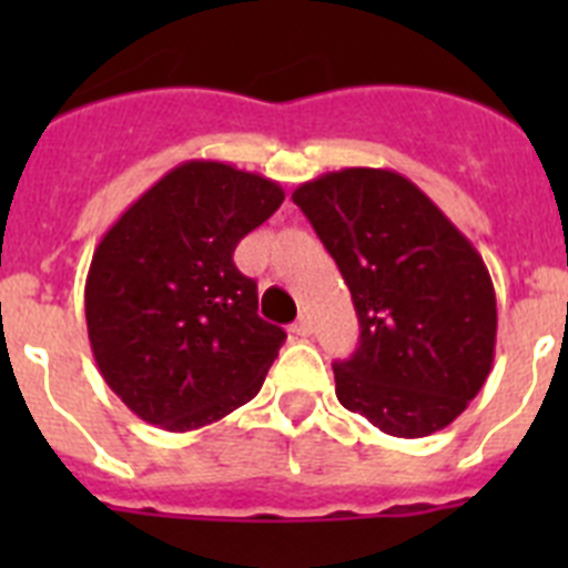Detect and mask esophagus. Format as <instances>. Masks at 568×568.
<instances>
[{"instance_id":"obj_1","label":"esophagus","mask_w":568,"mask_h":568,"mask_svg":"<svg viewBox=\"0 0 568 568\" xmlns=\"http://www.w3.org/2000/svg\"><path fill=\"white\" fill-rule=\"evenodd\" d=\"M293 333L301 335V338H310V335H313V321H310V318H298L293 324Z\"/></svg>"}]
</instances>
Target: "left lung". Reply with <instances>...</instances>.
I'll return each instance as SVG.
<instances>
[{
	"mask_svg": "<svg viewBox=\"0 0 568 568\" xmlns=\"http://www.w3.org/2000/svg\"><path fill=\"white\" fill-rule=\"evenodd\" d=\"M353 293L358 349L335 395L395 438H426L480 393L495 361L489 270L438 204L395 170L344 168L295 187Z\"/></svg>",
	"mask_w": 568,
	"mask_h": 568,
	"instance_id": "1",
	"label": "left lung"
}]
</instances>
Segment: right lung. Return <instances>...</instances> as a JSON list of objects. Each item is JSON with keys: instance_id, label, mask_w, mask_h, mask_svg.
<instances>
[{"instance_id": "add662e5", "label": "right lung", "mask_w": 568, "mask_h": 568, "mask_svg": "<svg viewBox=\"0 0 568 568\" xmlns=\"http://www.w3.org/2000/svg\"><path fill=\"white\" fill-rule=\"evenodd\" d=\"M284 202L273 179L213 159L164 173L99 241L84 318L104 384L168 433L255 398L287 333L258 318L235 244Z\"/></svg>"}]
</instances>
